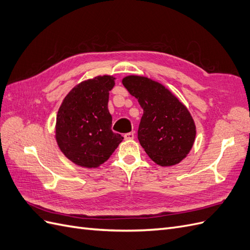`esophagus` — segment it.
<instances>
[{
	"instance_id": "1",
	"label": "esophagus",
	"mask_w": 250,
	"mask_h": 250,
	"mask_svg": "<svg viewBox=\"0 0 250 250\" xmlns=\"http://www.w3.org/2000/svg\"><path fill=\"white\" fill-rule=\"evenodd\" d=\"M124 139L129 141V140H133L134 139V133L133 132H128V133H125L124 134Z\"/></svg>"
}]
</instances>
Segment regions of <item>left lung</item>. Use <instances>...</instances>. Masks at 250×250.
Masks as SVG:
<instances>
[{"mask_svg":"<svg viewBox=\"0 0 250 250\" xmlns=\"http://www.w3.org/2000/svg\"><path fill=\"white\" fill-rule=\"evenodd\" d=\"M122 83L144 110L138 139L145 152L163 167L180 163L190 152L196 137L190 111L160 82L130 75Z\"/></svg>","mask_w":250,"mask_h":250,"instance_id":"8db88e82","label":"left lung"}]
</instances>
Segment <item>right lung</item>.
<instances>
[{
    "label": "right lung",
    "instance_id": "add662e5",
    "mask_svg": "<svg viewBox=\"0 0 250 250\" xmlns=\"http://www.w3.org/2000/svg\"><path fill=\"white\" fill-rule=\"evenodd\" d=\"M115 79L104 75L82 81L65 96L58 109V147L80 167H99L123 141L122 135L111 130L112 118L107 106Z\"/></svg>",
    "mask_w": 250,
    "mask_h": 250
}]
</instances>
